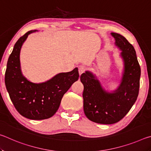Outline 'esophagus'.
Here are the masks:
<instances>
[{
    "mask_svg": "<svg viewBox=\"0 0 151 151\" xmlns=\"http://www.w3.org/2000/svg\"><path fill=\"white\" fill-rule=\"evenodd\" d=\"M86 70V67L83 65H80L78 66V71H79V75H81L83 73H85Z\"/></svg>",
    "mask_w": 151,
    "mask_h": 151,
    "instance_id": "1",
    "label": "esophagus"
}]
</instances>
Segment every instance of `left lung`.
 <instances>
[{
  "label": "left lung",
  "mask_w": 151,
  "mask_h": 151,
  "mask_svg": "<svg viewBox=\"0 0 151 151\" xmlns=\"http://www.w3.org/2000/svg\"><path fill=\"white\" fill-rule=\"evenodd\" d=\"M111 35L115 39L116 45L122 50L124 63L119 88L113 93H106L91 73L86 71L81 76L84 85L85 115L91 121L104 124L116 123L124 118L137 101L140 87V67L133 46L121 35L116 32Z\"/></svg>",
  "instance_id": "8db88e82"
}]
</instances>
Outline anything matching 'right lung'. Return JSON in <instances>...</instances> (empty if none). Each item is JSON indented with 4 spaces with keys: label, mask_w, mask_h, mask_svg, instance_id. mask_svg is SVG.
<instances>
[{
    "label": "right lung",
    "mask_w": 151,
    "mask_h": 151,
    "mask_svg": "<svg viewBox=\"0 0 151 151\" xmlns=\"http://www.w3.org/2000/svg\"><path fill=\"white\" fill-rule=\"evenodd\" d=\"M30 30L19 38L10 55L5 72V85L15 109L22 116L32 120L52 116L59 108L62 98L78 79V68L68 73H59L45 83L35 84L22 76L20 66V48Z\"/></svg>",
    "instance_id": "right-lung-1"
}]
</instances>
